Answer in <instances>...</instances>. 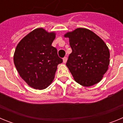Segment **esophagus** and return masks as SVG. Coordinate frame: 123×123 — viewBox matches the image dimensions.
I'll use <instances>...</instances> for the list:
<instances>
[{"label":"esophagus","mask_w":123,"mask_h":123,"mask_svg":"<svg viewBox=\"0 0 123 123\" xmlns=\"http://www.w3.org/2000/svg\"><path fill=\"white\" fill-rule=\"evenodd\" d=\"M67 60H68L67 57H64V58H63V62L64 63H67Z\"/></svg>","instance_id":"34e87169"}]
</instances>
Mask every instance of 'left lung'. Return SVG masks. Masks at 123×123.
Returning a JSON list of instances; mask_svg holds the SVG:
<instances>
[{"label": "left lung", "mask_w": 123, "mask_h": 123, "mask_svg": "<svg viewBox=\"0 0 123 123\" xmlns=\"http://www.w3.org/2000/svg\"><path fill=\"white\" fill-rule=\"evenodd\" d=\"M72 52L67 66L75 81L90 87L102 80L110 65V51L104 41L89 29L79 28L64 35Z\"/></svg>", "instance_id": "1"}]
</instances>
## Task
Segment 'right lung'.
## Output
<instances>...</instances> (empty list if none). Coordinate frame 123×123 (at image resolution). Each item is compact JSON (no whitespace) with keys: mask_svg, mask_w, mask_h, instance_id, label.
Instances as JSON below:
<instances>
[{"mask_svg":"<svg viewBox=\"0 0 123 123\" xmlns=\"http://www.w3.org/2000/svg\"><path fill=\"white\" fill-rule=\"evenodd\" d=\"M55 32L37 28L24 37L17 45L13 61L19 76L35 89L47 88L54 81L58 64L63 60L52 46Z\"/></svg>","mask_w":123,"mask_h":123,"instance_id":"add662e5","label":"right lung"}]
</instances>
